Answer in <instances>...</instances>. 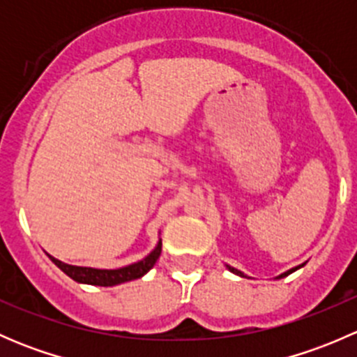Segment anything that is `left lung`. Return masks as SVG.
<instances>
[{
	"label": "left lung",
	"instance_id": "left-lung-1",
	"mask_svg": "<svg viewBox=\"0 0 357 357\" xmlns=\"http://www.w3.org/2000/svg\"><path fill=\"white\" fill-rule=\"evenodd\" d=\"M225 266H226V268L229 269V271L233 273V275H238V276H242V278H248V276L245 275V273H243V271H240V269L233 268V266H229V264H225ZM302 266H305V262H304V264H298V266H295V268L289 269V271L282 273V275H278V276H276V280H280V278H285V276H289V275H291V273H294V271H297V269H301Z\"/></svg>",
	"mask_w": 357,
	"mask_h": 357
}]
</instances>
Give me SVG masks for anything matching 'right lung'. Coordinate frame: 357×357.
<instances>
[{
	"mask_svg": "<svg viewBox=\"0 0 357 357\" xmlns=\"http://www.w3.org/2000/svg\"><path fill=\"white\" fill-rule=\"evenodd\" d=\"M162 252V240L158 238L155 248L150 252L146 257H143L142 261L132 262V264L122 266L117 269H96V268H86V266H72L67 262L59 261L53 255H50L46 252L50 259H52L53 264L56 268L62 269L63 273L77 283H86V285H98V287H114L121 285V283L131 282V280H138L142 276H145L150 269L155 266L158 255Z\"/></svg>",
	"mask_w": 357,
	"mask_h": 357,
	"instance_id": "1",
	"label": "right lung"
}]
</instances>
